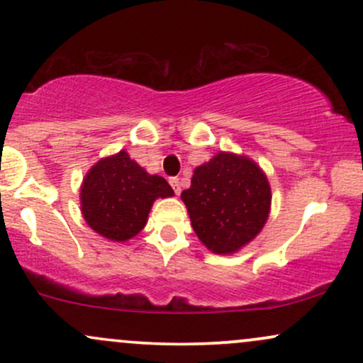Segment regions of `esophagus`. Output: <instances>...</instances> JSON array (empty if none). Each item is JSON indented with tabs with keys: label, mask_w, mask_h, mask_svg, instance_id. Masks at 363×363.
<instances>
[{
	"label": "esophagus",
	"mask_w": 363,
	"mask_h": 363,
	"mask_svg": "<svg viewBox=\"0 0 363 363\" xmlns=\"http://www.w3.org/2000/svg\"><path fill=\"white\" fill-rule=\"evenodd\" d=\"M169 182H170V186H172L174 193L181 194V181H179V177H170Z\"/></svg>",
	"instance_id": "esophagus-1"
}]
</instances>
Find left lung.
<instances>
[{"mask_svg":"<svg viewBox=\"0 0 363 363\" xmlns=\"http://www.w3.org/2000/svg\"><path fill=\"white\" fill-rule=\"evenodd\" d=\"M181 198L199 240L211 252L230 254L264 227L272 189L252 160L220 152L194 170Z\"/></svg>","mask_w":363,"mask_h":363,"instance_id":"left-lung-1","label":"left lung"}]
</instances>
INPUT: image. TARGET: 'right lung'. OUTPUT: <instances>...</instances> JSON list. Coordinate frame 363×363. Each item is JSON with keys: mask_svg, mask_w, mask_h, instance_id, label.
<instances>
[{"mask_svg": "<svg viewBox=\"0 0 363 363\" xmlns=\"http://www.w3.org/2000/svg\"><path fill=\"white\" fill-rule=\"evenodd\" d=\"M172 194L164 177L150 176L123 150L97 162L83 179L82 213L97 234L124 242L147 225L153 201Z\"/></svg>", "mask_w": 363, "mask_h": 363, "instance_id": "add662e5", "label": "right lung"}]
</instances>
